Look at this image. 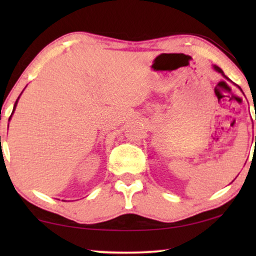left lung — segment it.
Masks as SVG:
<instances>
[{
  "label": "left lung",
  "mask_w": 256,
  "mask_h": 256,
  "mask_svg": "<svg viewBox=\"0 0 256 256\" xmlns=\"http://www.w3.org/2000/svg\"><path fill=\"white\" fill-rule=\"evenodd\" d=\"M213 68H214V70H216V72H218V73H220V74H222V76H224V78H226L227 80H230L228 78H227V76H226L225 74H224L222 70V68H218V66H216V65H213ZM239 88H240V87H239ZM240 90H241V92H242V90H241V88H240ZM255 142H256V138H255Z\"/></svg>",
  "instance_id": "left-lung-1"
}]
</instances>
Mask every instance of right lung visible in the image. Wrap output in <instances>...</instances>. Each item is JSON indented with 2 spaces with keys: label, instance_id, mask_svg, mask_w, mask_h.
Instances as JSON below:
<instances>
[{
  "label": "right lung",
  "instance_id": "right-lung-1",
  "mask_svg": "<svg viewBox=\"0 0 256 256\" xmlns=\"http://www.w3.org/2000/svg\"><path fill=\"white\" fill-rule=\"evenodd\" d=\"M22 93H23V92H22ZM22 93H20V96H22ZM20 96H18V98H17L16 102H15V104H14V110H12V115H10L9 120H10V118H12V114H14V112H15V110H16V106H17V102H18V100H20ZM8 128H9V124H8Z\"/></svg>",
  "mask_w": 256,
  "mask_h": 256
}]
</instances>
